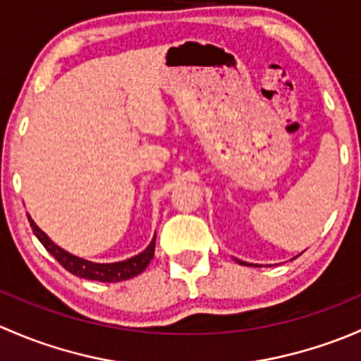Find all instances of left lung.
Returning a JSON list of instances; mask_svg holds the SVG:
<instances>
[{
    "label": "left lung",
    "mask_w": 361,
    "mask_h": 361,
    "mask_svg": "<svg viewBox=\"0 0 361 361\" xmlns=\"http://www.w3.org/2000/svg\"><path fill=\"white\" fill-rule=\"evenodd\" d=\"M293 259H295V257H293ZM235 261H236L238 264H241V266H250V264L245 262V261H240V259H235Z\"/></svg>",
    "instance_id": "8db88e82"
}]
</instances>
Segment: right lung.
I'll list each match as a JSON object with an SVG mask.
<instances>
[{
  "mask_svg": "<svg viewBox=\"0 0 361 361\" xmlns=\"http://www.w3.org/2000/svg\"><path fill=\"white\" fill-rule=\"evenodd\" d=\"M29 224H31L32 233H35L36 238L42 241V245L57 259V262L61 266H64L69 273H73L74 276L85 278V280H94V281H102V283H114V281H123L130 280V278L137 276V274L142 273L147 266H149L151 259L154 257V245H156V235L151 240V243L147 245V248L140 254L133 255V257L126 259V261L120 262H92L87 261L83 257H78V255L69 254L68 250L59 247L57 243L48 238L47 233H43L42 229L36 226V222L32 221L31 215H27Z\"/></svg>",
  "mask_w": 361,
  "mask_h": 361,
  "instance_id": "right-lung-1",
  "label": "right lung"
}]
</instances>
